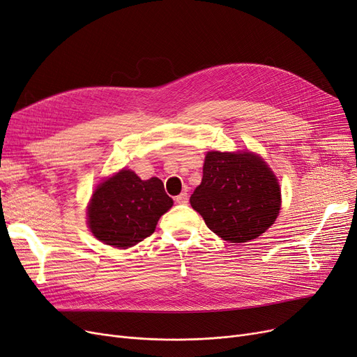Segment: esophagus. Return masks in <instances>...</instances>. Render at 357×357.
Instances as JSON below:
<instances>
[{
  "label": "esophagus",
  "mask_w": 357,
  "mask_h": 357,
  "mask_svg": "<svg viewBox=\"0 0 357 357\" xmlns=\"http://www.w3.org/2000/svg\"><path fill=\"white\" fill-rule=\"evenodd\" d=\"M175 201L178 204H187L188 203V194L187 192H181L179 195L175 197Z\"/></svg>",
  "instance_id": "1"
}]
</instances>
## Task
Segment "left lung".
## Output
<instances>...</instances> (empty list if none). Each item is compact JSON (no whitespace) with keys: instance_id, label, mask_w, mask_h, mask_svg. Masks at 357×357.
Segmentation results:
<instances>
[{"instance_id":"left-lung-1","label":"left lung","mask_w":357,"mask_h":357,"mask_svg":"<svg viewBox=\"0 0 357 357\" xmlns=\"http://www.w3.org/2000/svg\"><path fill=\"white\" fill-rule=\"evenodd\" d=\"M190 203L215 235L242 243L274 223L280 188L271 169L255 154L208 151L203 179Z\"/></svg>"}]
</instances>
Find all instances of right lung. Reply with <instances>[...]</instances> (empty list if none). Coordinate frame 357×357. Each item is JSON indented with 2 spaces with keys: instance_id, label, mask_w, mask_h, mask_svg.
Instances as JSON below:
<instances>
[{
  "instance_id": "obj_1",
  "label": "right lung",
  "mask_w": 357,
  "mask_h": 357,
  "mask_svg": "<svg viewBox=\"0 0 357 357\" xmlns=\"http://www.w3.org/2000/svg\"><path fill=\"white\" fill-rule=\"evenodd\" d=\"M172 204L159 178L143 181L122 169L93 194L89 226L99 241L126 250L149 238Z\"/></svg>"
}]
</instances>
